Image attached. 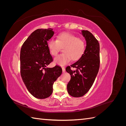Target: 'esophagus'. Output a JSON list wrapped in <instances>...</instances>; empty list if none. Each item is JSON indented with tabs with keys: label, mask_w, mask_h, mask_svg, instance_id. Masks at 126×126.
I'll return each mask as SVG.
<instances>
[{
	"label": "esophagus",
	"mask_w": 126,
	"mask_h": 126,
	"mask_svg": "<svg viewBox=\"0 0 126 126\" xmlns=\"http://www.w3.org/2000/svg\"><path fill=\"white\" fill-rule=\"evenodd\" d=\"M62 70H63V73H64L66 71V69H65V68H64V67H62Z\"/></svg>",
	"instance_id": "esophagus-1"
}]
</instances>
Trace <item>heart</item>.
<instances>
[{
  "mask_svg": "<svg viewBox=\"0 0 126 126\" xmlns=\"http://www.w3.org/2000/svg\"><path fill=\"white\" fill-rule=\"evenodd\" d=\"M47 47L50 54L56 56L58 54L60 47H63V54L57 56L54 59L55 63L63 66L71 60L76 61L81 58L85 50V41L68 32L60 33L57 40L50 39Z\"/></svg>",
  "mask_w": 126,
  "mask_h": 126,
  "instance_id": "obj_1",
  "label": "heart"
}]
</instances>
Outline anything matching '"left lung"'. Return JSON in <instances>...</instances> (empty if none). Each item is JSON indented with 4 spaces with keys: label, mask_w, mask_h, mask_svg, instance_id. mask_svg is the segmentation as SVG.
I'll list each match as a JSON object with an SVG mask.
<instances>
[{
    "label": "left lung",
    "mask_w": 126,
    "mask_h": 126,
    "mask_svg": "<svg viewBox=\"0 0 126 126\" xmlns=\"http://www.w3.org/2000/svg\"><path fill=\"white\" fill-rule=\"evenodd\" d=\"M86 47L82 56L77 62L68 66L66 70L71 76L67 85V91L74 97H80L89 90L96 78L100 65V46L98 41L88 30H81ZM70 67L76 68L75 71Z\"/></svg>",
    "instance_id": "1"
}]
</instances>
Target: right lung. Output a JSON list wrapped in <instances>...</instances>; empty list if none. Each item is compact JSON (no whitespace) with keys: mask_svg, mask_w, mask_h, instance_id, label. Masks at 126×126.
<instances>
[{"mask_svg":"<svg viewBox=\"0 0 126 126\" xmlns=\"http://www.w3.org/2000/svg\"><path fill=\"white\" fill-rule=\"evenodd\" d=\"M54 34L51 28L38 29L28 37L20 50L22 79L29 92L38 99L50 96L53 84L62 73L59 66L47 67L52 62L47 43Z\"/></svg>","mask_w":126,"mask_h":126,"instance_id":"add662e5","label":"right lung"}]
</instances>
